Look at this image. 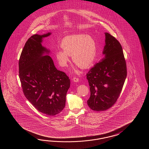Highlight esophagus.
<instances>
[{
    "instance_id": "obj_1",
    "label": "esophagus",
    "mask_w": 149,
    "mask_h": 149,
    "mask_svg": "<svg viewBox=\"0 0 149 149\" xmlns=\"http://www.w3.org/2000/svg\"><path fill=\"white\" fill-rule=\"evenodd\" d=\"M72 80H73V81L74 82H77L79 81V79H78V78H75V77L73 78V79H72Z\"/></svg>"
}]
</instances>
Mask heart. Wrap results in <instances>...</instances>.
Listing matches in <instances>:
<instances>
[{"label":"heart","instance_id":"b5f03b06","mask_svg":"<svg viewBox=\"0 0 149 149\" xmlns=\"http://www.w3.org/2000/svg\"><path fill=\"white\" fill-rule=\"evenodd\" d=\"M61 47L63 50L55 52L57 63L62 68L67 67L72 56L74 63L81 68H86L95 61L97 55V45L92 36L84 34L71 35L62 40Z\"/></svg>","mask_w":149,"mask_h":149}]
</instances>
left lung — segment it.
<instances>
[{"mask_svg":"<svg viewBox=\"0 0 149 149\" xmlns=\"http://www.w3.org/2000/svg\"><path fill=\"white\" fill-rule=\"evenodd\" d=\"M104 57L86 74L91 96L87 101L94 111L106 110L117 101L127 77L123 48L117 40L105 32Z\"/></svg>","mask_w":149,"mask_h":149,"instance_id":"obj_1","label":"left lung"}]
</instances>
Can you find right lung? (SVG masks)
<instances>
[{
	"instance_id": "add662e5",
	"label": "right lung",
	"mask_w": 149,
	"mask_h": 149,
	"mask_svg": "<svg viewBox=\"0 0 149 149\" xmlns=\"http://www.w3.org/2000/svg\"><path fill=\"white\" fill-rule=\"evenodd\" d=\"M51 32L32 36L26 42L19 57V77L23 93L32 104L42 113L55 116L65 105L70 80L57 70L51 51L42 45L43 39Z\"/></svg>"
}]
</instances>
